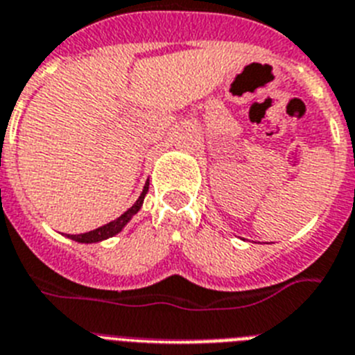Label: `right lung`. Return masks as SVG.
Wrapping results in <instances>:
<instances>
[{"instance_id": "right-lung-1", "label": "right lung", "mask_w": 355, "mask_h": 355, "mask_svg": "<svg viewBox=\"0 0 355 355\" xmlns=\"http://www.w3.org/2000/svg\"><path fill=\"white\" fill-rule=\"evenodd\" d=\"M148 189H150V180L144 184V189H142L141 196L137 198L135 204L130 207L128 211H124V213L119 216V218H115L113 222L106 223V225H103V227H97L94 229V231H90V233H83V234H67L70 240H73V242H79V243H97V242H103V240H108V238L115 236V234H119L122 231V229L126 227L128 223H130V220L135 216L139 211H141L142 204H144V196L146 193H148Z\"/></svg>"}]
</instances>
